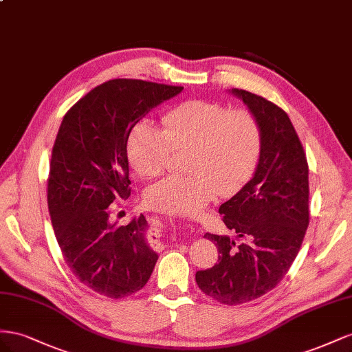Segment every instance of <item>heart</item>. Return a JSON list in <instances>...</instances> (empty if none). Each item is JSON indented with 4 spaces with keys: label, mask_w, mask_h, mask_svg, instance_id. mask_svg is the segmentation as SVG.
I'll list each match as a JSON object with an SVG mask.
<instances>
[{
    "label": "heart",
    "mask_w": 352,
    "mask_h": 352,
    "mask_svg": "<svg viewBox=\"0 0 352 352\" xmlns=\"http://www.w3.org/2000/svg\"><path fill=\"white\" fill-rule=\"evenodd\" d=\"M263 131L245 109L228 110L208 100H188L162 116V131L148 120L137 122L126 140V155L138 175L153 178L166 169L170 153L188 150L187 177H169L150 187L146 204L166 214L196 215L218 192L232 195L258 164Z\"/></svg>",
    "instance_id": "heart-1"
}]
</instances>
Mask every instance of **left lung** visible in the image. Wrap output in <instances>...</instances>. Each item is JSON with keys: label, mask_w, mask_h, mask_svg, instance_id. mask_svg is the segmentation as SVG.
Here are the masks:
<instances>
[{"label": "left lung", "mask_w": 352, "mask_h": 352, "mask_svg": "<svg viewBox=\"0 0 352 352\" xmlns=\"http://www.w3.org/2000/svg\"><path fill=\"white\" fill-rule=\"evenodd\" d=\"M263 131L254 177L219 206L228 230L248 242L206 233L218 263L196 273L202 292L226 305L254 300L274 289L295 261L309 223L308 164L287 113L264 97L233 88Z\"/></svg>", "instance_id": "obj_1"}]
</instances>
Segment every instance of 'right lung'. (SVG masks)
Returning a JSON list of instances; mask_svg holds the SVG:
<instances>
[{"label": "right lung", "mask_w": 352, "mask_h": 352, "mask_svg": "<svg viewBox=\"0 0 352 352\" xmlns=\"http://www.w3.org/2000/svg\"><path fill=\"white\" fill-rule=\"evenodd\" d=\"M183 87L142 79H112L67 110L54 142L48 209L57 243L79 282L112 299L143 289L157 254L144 215L126 226L110 219V204L128 199L126 140L150 110Z\"/></svg>", "instance_id": "obj_1"}]
</instances>
